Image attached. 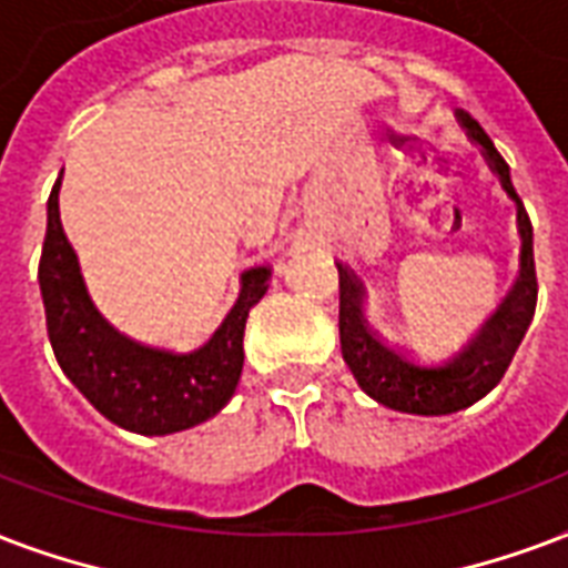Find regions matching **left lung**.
<instances>
[{
    "label": "left lung",
    "instance_id": "8db88e82",
    "mask_svg": "<svg viewBox=\"0 0 568 568\" xmlns=\"http://www.w3.org/2000/svg\"><path fill=\"white\" fill-rule=\"evenodd\" d=\"M458 121L467 130V136L476 145H483L488 163L504 181L509 199L521 207V199L509 179V166L495 149V142L488 140L486 130L479 128V121L470 119L467 112H458ZM518 226L525 237L518 283L497 306V313L458 352L440 357V361H414L381 339L369 327V322L363 318V285L348 267L336 265L339 267L342 357L366 396H372L384 408L402 410V414L444 417V414L470 408L474 402L488 396L500 384L536 313L534 226L527 220L525 207L518 211Z\"/></svg>",
    "mask_w": 568,
    "mask_h": 568
}]
</instances>
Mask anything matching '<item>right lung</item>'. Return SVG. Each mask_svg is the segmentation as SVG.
<instances>
[{
	"label": "right lung",
	"mask_w": 568,
	"mask_h": 568,
	"mask_svg": "<svg viewBox=\"0 0 568 568\" xmlns=\"http://www.w3.org/2000/svg\"><path fill=\"white\" fill-rule=\"evenodd\" d=\"M55 184L47 205L41 253V297L55 361L73 387L103 417L136 435H172L205 423L226 408L244 369L246 315L262 301L271 267L241 274V292L223 324L193 352H169L115 331L80 274V258L68 244L59 216Z\"/></svg>",
	"instance_id": "add662e5"
}]
</instances>
